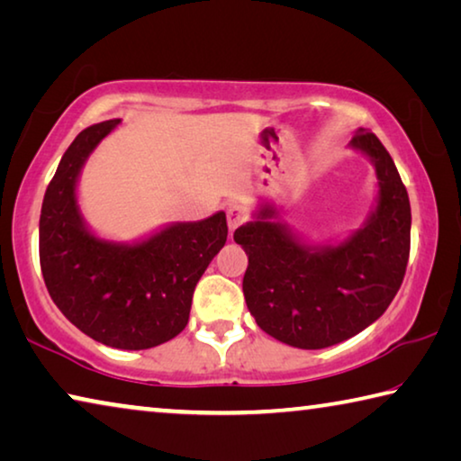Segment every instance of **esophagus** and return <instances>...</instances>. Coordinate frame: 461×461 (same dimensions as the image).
I'll use <instances>...</instances> for the list:
<instances>
[{"mask_svg": "<svg viewBox=\"0 0 461 461\" xmlns=\"http://www.w3.org/2000/svg\"><path fill=\"white\" fill-rule=\"evenodd\" d=\"M248 221V212L241 205H230L228 209V225L230 230H236L238 225Z\"/></svg>", "mask_w": 461, "mask_h": 461, "instance_id": "34e87169", "label": "esophagus"}]
</instances>
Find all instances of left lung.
<instances>
[{
  "instance_id": "1",
  "label": "left lung",
  "mask_w": 461,
  "mask_h": 461,
  "mask_svg": "<svg viewBox=\"0 0 461 461\" xmlns=\"http://www.w3.org/2000/svg\"><path fill=\"white\" fill-rule=\"evenodd\" d=\"M348 148L364 154L378 193L357 230L331 244L303 238L276 203H260L252 221L233 231L248 254L244 296L262 331L301 349L354 338L388 309L399 293L411 249V203L380 140L357 128Z\"/></svg>"
}]
</instances>
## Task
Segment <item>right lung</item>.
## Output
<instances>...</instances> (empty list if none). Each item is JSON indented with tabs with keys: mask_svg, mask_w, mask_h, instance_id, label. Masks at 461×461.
<instances>
[{
	"mask_svg": "<svg viewBox=\"0 0 461 461\" xmlns=\"http://www.w3.org/2000/svg\"><path fill=\"white\" fill-rule=\"evenodd\" d=\"M122 120L85 128L59 162L41 212V267L54 305L99 343L148 349L185 330L203 272L228 240L225 213L162 225L134 241L97 236L79 205V178Z\"/></svg>",
	"mask_w": 461,
	"mask_h": 461,
	"instance_id": "1",
	"label": "right lung"
}]
</instances>
